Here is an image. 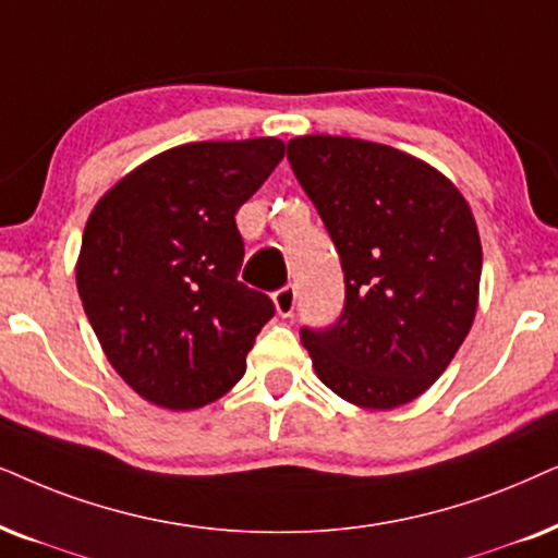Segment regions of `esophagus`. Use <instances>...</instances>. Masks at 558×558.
<instances>
[{
  "label": "esophagus",
  "instance_id": "1",
  "mask_svg": "<svg viewBox=\"0 0 558 558\" xmlns=\"http://www.w3.org/2000/svg\"><path fill=\"white\" fill-rule=\"evenodd\" d=\"M294 302H296V287H281L279 292H274V307L281 317H292L294 313Z\"/></svg>",
  "mask_w": 558,
  "mask_h": 558
}]
</instances>
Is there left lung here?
Segmentation results:
<instances>
[{
	"label": "left lung",
	"mask_w": 558,
	"mask_h": 558,
	"mask_svg": "<svg viewBox=\"0 0 558 558\" xmlns=\"http://www.w3.org/2000/svg\"><path fill=\"white\" fill-rule=\"evenodd\" d=\"M287 156L345 277L341 320L300 332L315 374L356 408H402L472 330L482 279L472 207L436 166L385 143L296 135Z\"/></svg>",
	"instance_id": "8db88e82"
}]
</instances>
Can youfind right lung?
<instances>
[{
	"label": "right lung",
	"mask_w": 558,
	"mask_h": 558,
	"mask_svg": "<svg viewBox=\"0 0 558 558\" xmlns=\"http://www.w3.org/2000/svg\"><path fill=\"white\" fill-rule=\"evenodd\" d=\"M284 158L279 137L169 148L110 186L84 226L76 289L122 381L163 410L220 400L274 315L238 281L235 213Z\"/></svg>",
	"instance_id": "right-lung-1"
}]
</instances>
